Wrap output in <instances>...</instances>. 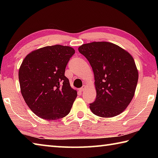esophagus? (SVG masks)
I'll return each instance as SVG.
<instances>
[{
    "mask_svg": "<svg viewBox=\"0 0 158 158\" xmlns=\"http://www.w3.org/2000/svg\"><path fill=\"white\" fill-rule=\"evenodd\" d=\"M85 88H86V85H83V86L81 88V89H79V90H80V91H81V92L84 91V90L85 89Z\"/></svg>",
    "mask_w": 158,
    "mask_h": 158,
    "instance_id": "esophagus-1",
    "label": "esophagus"
}]
</instances>
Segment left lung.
<instances>
[{"mask_svg": "<svg viewBox=\"0 0 158 158\" xmlns=\"http://www.w3.org/2000/svg\"><path fill=\"white\" fill-rule=\"evenodd\" d=\"M79 52L92 67L97 92L90 109L96 116L111 118L122 113L135 95L138 70L129 53L108 42L82 44Z\"/></svg>", "mask_w": 158, "mask_h": 158, "instance_id": "8db88e82", "label": "left lung"}]
</instances>
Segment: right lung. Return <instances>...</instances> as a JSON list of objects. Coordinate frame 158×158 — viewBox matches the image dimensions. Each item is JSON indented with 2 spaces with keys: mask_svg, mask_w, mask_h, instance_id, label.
Listing matches in <instances>:
<instances>
[{
  "mask_svg": "<svg viewBox=\"0 0 158 158\" xmlns=\"http://www.w3.org/2000/svg\"><path fill=\"white\" fill-rule=\"evenodd\" d=\"M74 53L73 48L57 44L35 50L23 60L19 70L21 93L38 117L57 120L70 111L77 92L65 72Z\"/></svg>",
  "mask_w": 158,
  "mask_h": 158,
  "instance_id": "obj_1",
  "label": "right lung"
}]
</instances>
